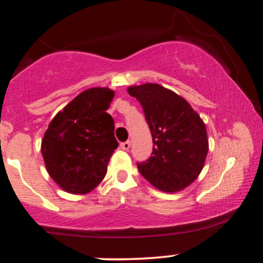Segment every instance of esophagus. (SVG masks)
Returning a JSON list of instances; mask_svg holds the SVG:
<instances>
[{
    "label": "esophagus",
    "mask_w": 263,
    "mask_h": 263,
    "mask_svg": "<svg viewBox=\"0 0 263 263\" xmlns=\"http://www.w3.org/2000/svg\"><path fill=\"white\" fill-rule=\"evenodd\" d=\"M120 147H121V148H122L123 151H128L129 147H131V142H129V141L122 142V143L120 144Z\"/></svg>",
    "instance_id": "obj_1"
}]
</instances>
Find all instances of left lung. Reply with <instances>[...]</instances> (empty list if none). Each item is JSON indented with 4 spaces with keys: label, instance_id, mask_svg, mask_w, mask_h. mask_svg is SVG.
Instances as JSON below:
<instances>
[{
    "label": "left lung",
    "instance_id": "obj_1",
    "mask_svg": "<svg viewBox=\"0 0 263 263\" xmlns=\"http://www.w3.org/2000/svg\"><path fill=\"white\" fill-rule=\"evenodd\" d=\"M127 91L140 101L153 140L152 156L137 163L140 173L162 192L186 188L200 174L209 149L203 120L185 99L158 84Z\"/></svg>",
    "mask_w": 263,
    "mask_h": 263
}]
</instances>
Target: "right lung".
Listing matches in <instances>:
<instances>
[{
    "mask_svg": "<svg viewBox=\"0 0 263 263\" xmlns=\"http://www.w3.org/2000/svg\"><path fill=\"white\" fill-rule=\"evenodd\" d=\"M115 92L107 87L83 91L55 115L42 140L48 173L65 192L86 194L100 184L119 147L106 112Z\"/></svg>",
    "mask_w": 263,
    "mask_h": 263,
    "instance_id": "add662e5",
    "label": "right lung"
}]
</instances>
